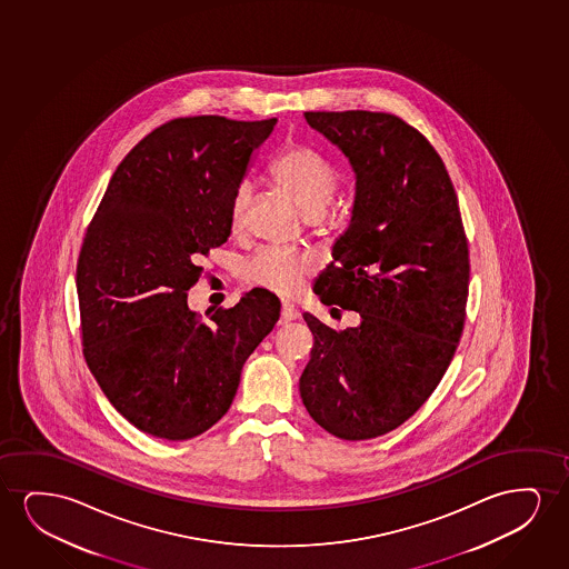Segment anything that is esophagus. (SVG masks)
<instances>
[{
    "label": "esophagus",
    "instance_id": "34e87169",
    "mask_svg": "<svg viewBox=\"0 0 569 569\" xmlns=\"http://www.w3.org/2000/svg\"><path fill=\"white\" fill-rule=\"evenodd\" d=\"M297 317H299V312H297L293 305L281 303L280 325H288L291 320H296Z\"/></svg>",
    "mask_w": 569,
    "mask_h": 569
}]
</instances>
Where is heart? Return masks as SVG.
I'll return each instance as SVG.
<instances>
[{"label":"heart","instance_id":"heart-1","mask_svg":"<svg viewBox=\"0 0 569 569\" xmlns=\"http://www.w3.org/2000/svg\"><path fill=\"white\" fill-rule=\"evenodd\" d=\"M272 179L296 200L307 213L327 208L338 188L335 163L309 146H291L272 164ZM250 187L242 182L234 188L229 202V226L241 234L247 226ZM317 268V258L307 250L264 249L244 264V280L270 289L280 296H296L307 276Z\"/></svg>","mask_w":569,"mask_h":569}]
</instances>
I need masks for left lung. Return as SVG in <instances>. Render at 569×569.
<instances>
[{"mask_svg":"<svg viewBox=\"0 0 569 569\" xmlns=\"http://www.w3.org/2000/svg\"><path fill=\"white\" fill-rule=\"evenodd\" d=\"M305 120L356 172L350 226L315 293L361 322L336 332L305 312L315 346L299 390L328 433L373 439L418 412L451 363L467 317V234L441 157L402 118L346 110Z\"/></svg>","mask_w":569,"mask_h":569,"instance_id":"8db88e82","label":"left lung"}]
</instances>
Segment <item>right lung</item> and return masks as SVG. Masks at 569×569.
Masks as SVG:
<instances>
[{"instance_id":"obj_1","label":"right lung","mask_w":569,"mask_h":569,"mask_svg":"<svg viewBox=\"0 0 569 569\" xmlns=\"http://www.w3.org/2000/svg\"><path fill=\"white\" fill-rule=\"evenodd\" d=\"M276 118H174L122 159L79 252L83 356L110 405L149 436L184 441L226 416L241 371L280 319L250 289L231 309H188L208 254L231 234L229 202Z\"/></svg>"}]
</instances>
